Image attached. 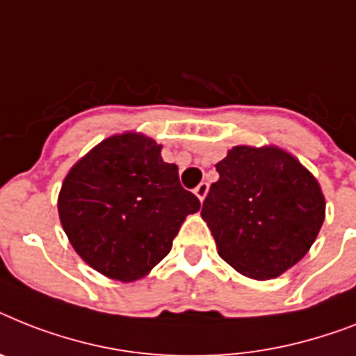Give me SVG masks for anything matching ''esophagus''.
<instances>
[{"instance_id": "1", "label": "esophagus", "mask_w": 356, "mask_h": 356, "mask_svg": "<svg viewBox=\"0 0 356 356\" xmlns=\"http://www.w3.org/2000/svg\"><path fill=\"white\" fill-rule=\"evenodd\" d=\"M193 192H195V195H197L199 201L203 203L204 197H207V193H208V183H201L197 188H195V190H193Z\"/></svg>"}]
</instances>
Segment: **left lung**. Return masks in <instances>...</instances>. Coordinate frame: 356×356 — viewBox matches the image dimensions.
<instances>
[{
	"label": "left lung",
	"mask_w": 356,
	"mask_h": 356,
	"mask_svg": "<svg viewBox=\"0 0 356 356\" xmlns=\"http://www.w3.org/2000/svg\"><path fill=\"white\" fill-rule=\"evenodd\" d=\"M201 210L218 254L239 274L273 280L309 252L325 219L313 173L278 146H234Z\"/></svg>",
	"instance_id": "obj_1"
}]
</instances>
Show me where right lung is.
<instances>
[{"instance_id":"add662e5","label":"right lung","mask_w":356,"mask_h":356,"mask_svg":"<svg viewBox=\"0 0 356 356\" xmlns=\"http://www.w3.org/2000/svg\"><path fill=\"white\" fill-rule=\"evenodd\" d=\"M163 146L144 133L111 135L69 170L58 216L69 243L111 280L144 278L172 250L173 238L201 208L164 163Z\"/></svg>"}]
</instances>
